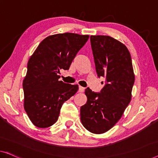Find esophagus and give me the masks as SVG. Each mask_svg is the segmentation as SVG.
Masks as SVG:
<instances>
[{
	"label": "esophagus",
	"instance_id": "obj_1",
	"mask_svg": "<svg viewBox=\"0 0 158 158\" xmlns=\"http://www.w3.org/2000/svg\"><path fill=\"white\" fill-rule=\"evenodd\" d=\"M84 89H84V87H82L81 86H79V92H84Z\"/></svg>",
	"mask_w": 158,
	"mask_h": 158
}]
</instances>
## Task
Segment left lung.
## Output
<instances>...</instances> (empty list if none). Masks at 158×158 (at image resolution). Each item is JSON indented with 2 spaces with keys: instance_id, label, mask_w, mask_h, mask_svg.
I'll use <instances>...</instances> for the list:
<instances>
[{
  "instance_id": "obj_1",
  "label": "left lung",
  "mask_w": 158,
  "mask_h": 158,
  "mask_svg": "<svg viewBox=\"0 0 158 158\" xmlns=\"http://www.w3.org/2000/svg\"><path fill=\"white\" fill-rule=\"evenodd\" d=\"M90 40L96 73L105 77L106 84L99 93L86 89L87 102L81 107L80 116L86 130L102 134L123 116L131 100L135 75L125 44L106 35H91Z\"/></svg>"
}]
</instances>
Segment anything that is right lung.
I'll return each mask as SVG.
<instances>
[{"mask_svg":"<svg viewBox=\"0 0 158 158\" xmlns=\"http://www.w3.org/2000/svg\"><path fill=\"white\" fill-rule=\"evenodd\" d=\"M89 37L70 32L49 35L30 56L23 87L24 109L35 126L44 128L55 123L63 103L78 91L77 84L59 81V74L69 69Z\"/></svg>","mask_w":158,"mask_h":158,"instance_id":"add662e5","label":"right lung"}]
</instances>
